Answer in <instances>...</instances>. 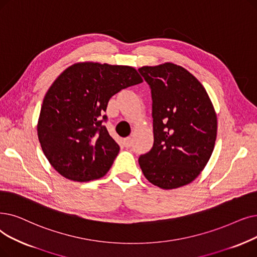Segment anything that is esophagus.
I'll use <instances>...</instances> for the list:
<instances>
[{
  "label": "esophagus",
  "mask_w": 257,
  "mask_h": 257,
  "mask_svg": "<svg viewBox=\"0 0 257 257\" xmlns=\"http://www.w3.org/2000/svg\"><path fill=\"white\" fill-rule=\"evenodd\" d=\"M124 146L126 147V148H129V147H131V145H132V139L131 138H126V139H124Z\"/></svg>",
  "instance_id": "esophagus-1"
}]
</instances>
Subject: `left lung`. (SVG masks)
Wrapping results in <instances>:
<instances>
[{
    "mask_svg": "<svg viewBox=\"0 0 257 257\" xmlns=\"http://www.w3.org/2000/svg\"><path fill=\"white\" fill-rule=\"evenodd\" d=\"M151 89L153 147L140 156L147 180L162 189L194 181L213 152L217 118L204 86L181 66L139 69Z\"/></svg>",
    "mask_w": 257,
    "mask_h": 257,
    "instance_id": "obj_1",
    "label": "left lung"
}]
</instances>
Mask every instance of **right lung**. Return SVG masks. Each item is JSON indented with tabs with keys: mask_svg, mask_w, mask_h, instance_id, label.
<instances>
[{
	"mask_svg": "<svg viewBox=\"0 0 257 257\" xmlns=\"http://www.w3.org/2000/svg\"><path fill=\"white\" fill-rule=\"evenodd\" d=\"M130 66L77 63L48 89L38 121L42 150L53 168L74 182L104 176L119 151L104 121L110 97L142 83Z\"/></svg>",
	"mask_w": 257,
	"mask_h": 257,
	"instance_id": "1",
	"label": "right lung"
}]
</instances>
